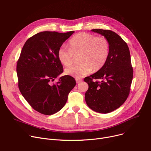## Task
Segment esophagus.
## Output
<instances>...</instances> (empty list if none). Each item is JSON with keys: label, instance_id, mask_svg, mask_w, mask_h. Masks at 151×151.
<instances>
[{"label": "esophagus", "instance_id": "34e87169", "mask_svg": "<svg viewBox=\"0 0 151 151\" xmlns=\"http://www.w3.org/2000/svg\"><path fill=\"white\" fill-rule=\"evenodd\" d=\"M82 81H83V80L81 79L76 78V83H80Z\"/></svg>", "mask_w": 151, "mask_h": 151}]
</instances>
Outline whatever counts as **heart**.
<instances>
[{
  "label": "heart",
  "instance_id": "heart-1",
  "mask_svg": "<svg viewBox=\"0 0 151 151\" xmlns=\"http://www.w3.org/2000/svg\"><path fill=\"white\" fill-rule=\"evenodd\" d=\"M69 48L65 45L60 46L58 57L62 64L71 65L74 56L80 54L81 63L67 68L66 75L76 78H82L94 69H101L106 64L110 52V44L104 36H96L88 33H79L75 35L68 42Z\"/></svg>",
  "mask_w": 151,
  "mask_h": 151
}]
</instances>
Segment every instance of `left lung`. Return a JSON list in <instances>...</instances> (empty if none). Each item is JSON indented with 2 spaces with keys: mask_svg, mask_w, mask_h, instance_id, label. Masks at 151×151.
<instances>
[{
  "mask_svg": "<svg viewBox=\"0 0 151 151\" xmlns=\"http://www.w3.org/2000/svg\"><path fill=\"white\" fill-rule=\"evenodd\" d=\"M91 31L108 40L110 52L105 65L84 78L88 85L85 99L92 110L107 114L121 106L129 95L133 78L130 51L123 39L111 30L93 29Z\"/></svg>",
  "mask_w": 151,
  "mask_h": 151,
  "instance_id": "1",
  "label": "left lung"
}]
</instances>
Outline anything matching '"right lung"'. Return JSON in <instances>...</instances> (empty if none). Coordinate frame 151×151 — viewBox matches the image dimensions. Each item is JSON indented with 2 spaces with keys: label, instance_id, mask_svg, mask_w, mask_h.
I'll list each match as a JSON object with an SVG mask.
<instances>
[{
  "label": "right lung",
  "instance_id": "obj_1",
  "mask_svg": "<svg viewBox=\"0 0 151 151\" xmlns=\"http://www.w3.org/2000/svg\"><path fill=\"white\" fill-rule=\"evenodd\" d=\"M73 33L40 32L29 37L22 49L16 68L18 87L29 104L42 114L59 111L76 85L75 79L68 75L52 83L63 72L58 49Z\"/></svg>",
  "mask_w": 151,
  "mask_h": 151
}]
</instances>
